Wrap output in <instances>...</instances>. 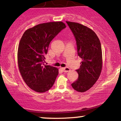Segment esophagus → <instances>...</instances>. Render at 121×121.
Here are the masks:
<instances>
[{"instance_id": "34e87169", "label": "esophagus", "mask_w": 121, "mask_h": 121, "mask_svg": "<svg viewBox=\"0 0 121 121\" xmlns=\"http://www.w3.org/2000/svg\"><path fill=\"white\" fill-rule=\"evenodd\" d=\"M62 70H63V71L64 72H68L70 71V69H69V68H68V67L62 68Z\"/></svg>"}]
</instances>
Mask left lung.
<instances>
[{"label": "left lung", "mask_w": 121, "mask_h": 121, "mask_svg": "<svg viewBox=\"0 0 121 121\" xmlns=\"http://www.w3.org/2000/svg\"><path fill=\"white\" fill-rule=\"evenodd\" d=\"M74 35L77 53L82 59L80 68L76 71L78 78L72 86L78 92L90 89L96 82L102 68V53L100 41L95 33L86 26L66 21Z\"/></svg>", "instance_id": "8db88e82"}]
</instances>
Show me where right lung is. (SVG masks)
<instances>
[{"label": "right lung", "mask_w": 121, "mask_h": 121, "mask_svg": "<svg viewBox=\"0 0 121 121\" xmlns=\"http://www.w3.org/2000/svg\"><path fill=\"white\" fill-rule=\"evenodd\" d=\"M65 27L62 22L39 24L26 30L20 40L17 51L19 72L26 84L36 92L49 90L59 74L57 68L43 63L51 41Z\"/></svg>", "instance_id": "add662e5"}]
</instances>
